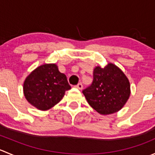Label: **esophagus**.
Segmentation results:
<instances>
[{
	"instance_id": "34e87169",
	"label": "esophagus",
	"mask_w": 155,
	"mask_h": 155,
	"mask_svg": "<svg viewBox=\"0 0 155 155\" xmlns=\"http://www.w3.org/2000/svg\"><path fill=\"white\" fill-rule=\"evenodd\" d=\"M76 87H77L78 89H82V87H83V85H82V84L81 83V82H79V83H78L77 85H76Z\"/></svg>"
}]
</instances>
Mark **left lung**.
Instances as JSON below:
<instances>
[{"instance_id":"left-lung-1","label":"left lung","mask_w":155,"mask_h":155,"mask_svg":"<svg viewBox=\"0 0 155 155\" xmlns=\"http://www.w3.org/2000/svg\"><path fill=\"white\" fill-rule=\"evenodd\" d=\"M91 85L82 91L87 103L102 115L118 112L124 107L130 94L127 78L118 67L108 64L104 68L94 70Z\"/></svg>"}]
</instances>
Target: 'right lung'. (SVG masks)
Masks as SVG:
<instances>
[{
  "label": "right lung",
  "mask_w": 155,
  "mask_h": 155,
  "mask_svg": "<svg viewBox=\"0 0 155 155\" xmlns=\"http://www.w3.org/2000/svg\"><path fill=\"white\" fill-rule=\"evenodd\" d=\"M70 88L67 76L59 72L54 64L36 68L26 78L23 87L27 101L40 110L54 107Z\"/></svg>",
  "instance_id": "right-lung-1"
}]
</instances>
